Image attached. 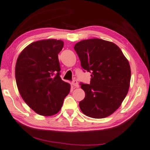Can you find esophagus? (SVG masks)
Listing matches in <instances>:
<instances>
[{
	"label": "esophagus",
	"mask_w": 150,
	"mask_h": 150,
	"mask_svg": "<svg viewBox=\"0 0 150 150\" xmlns=\"http://www.w3.org/2000/svg\"><path fill=\"white\" fill-rule=\"evenodd\" d=\"M71 84H72L73 86L75 87H79V83H78V82L76 80H73L72 83H71Z\"/></svg>",
	"instance_id": "34e87169"
}]
</instances>
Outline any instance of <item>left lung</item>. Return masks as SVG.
I'll use <instances>...</instances> for the list:
<instances>
[{"instance_id": "obj_1", "label": "left lung", "mask_w": 150, "mask_h": 150, "mask_svg": "<svg viewBox=\"0 0 150 150\" xmlns=\"http://www.w3.org/2000/svg\"><path fill=\"white\" fill-rule=\"evenodd\" d=\"M74 49L84 70L91 73L90 85L81 84L85 93L79 108L88 117L101 119L122 105L129 90V63L117 45L100 39L83 40Z\"/></svg>"}]
</instances>
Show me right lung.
I'll list each match as a JSON object with an SVG mask.
<instances>
[{
    "label": "right lung",
    "mask_w": 150,
    "mask_h": 150,
    "mask_svg": "<svg viewBox=\"0 0 150 150\" xmlns=\"http://www.w3.org/2000/svg\"><path fill=\"white\" fill-rule=\"evenodd\" d=\"M64 42L46 39L33 42L16 60L15 78L23 100L35 112L43 116L57 113L71 85L61 79L58 54Z\"/></svg>",
    "instance_id": "right-lung-1"
}]
</instances>
